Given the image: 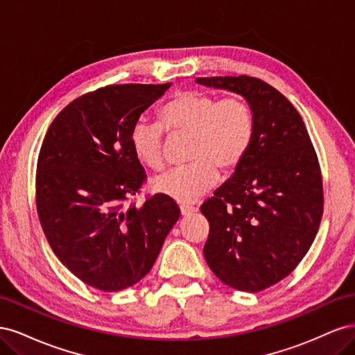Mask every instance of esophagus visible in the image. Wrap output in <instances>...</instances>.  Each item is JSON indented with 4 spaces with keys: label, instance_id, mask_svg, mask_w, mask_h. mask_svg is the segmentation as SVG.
<instances>
[{
    "label": "esophagus",
    "instance_id": "obj_1",
    "mask_svg": "<svg viewBox=\"0 0 355 355\" xmlns=\"http://www.w3.org/2000/svg\"><path fill=\"white\" fill-rule=\"evenodd\" d=\"M197 211V209L196 207H192V206H180V214L182 216H191L192 213H196Z\"/></svg>",
    "mask_w": 355,
    "mask_h": 355
}]
</instances>
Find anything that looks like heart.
Here are the masks:
<instances>
[{
	"mask_svg": "<svg viewBox=\"0 0 355 355\" xmlns=\"http://www.w3.org/2000/svg\"><path fill=\"white\" fill-rule=\"evenodd\" d=\"M189 137L185 168L154 180V191L180 204L196 202L231 176L249 155L256 133L253 105L244 96H220L206 90L175 94L158 111V124L137 121L128 142L139 163L154 171L166 167L164 133Z\"/></svg>",
	"mask_w": 355,
	"mask_h": 355,
	"instance_id": "1",
	"label": "heart"
}]
</instances>
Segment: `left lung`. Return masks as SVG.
<instances>
[{
	"mask_svg": "<svg viewBox=\"0 0 355 355\" xmlns=\"http://www.w3.org/2000/svg\"><path fill=\"white\" fill-rule=\"evenodd\" d=\"M250 101L256 133L234 176L201 204L210 223L204 257L222 283L261 292L282 282L313 244L323 216V178L302 116L268 83L239 77L197 78Z\"/></svg>",
	"mask_w": 355,
	"mask_h": 355,
	"instance_id": "8db88e82",
	"label": "left lung"
}]
</instances>
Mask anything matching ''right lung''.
Instances as JSON below:
<instances>
[{"label":"right lung","mask_w":355,"mask_h":355,"mask_svg":"<svg viewBox=\"0 0 355 355\" xmlns=\"http://www.w3.org/2000/svg\"><path fill=\"white\" fill-rule=\"evenodd\" d=\"M111 84L72 101L42 141L37 211L58 259L85 284L118 292L151 271L180 216L176 201L133 197L146 173L128 136L141 114L170 87Z\"/></svg>","instance_id":"add662e5"}]
</instances>
